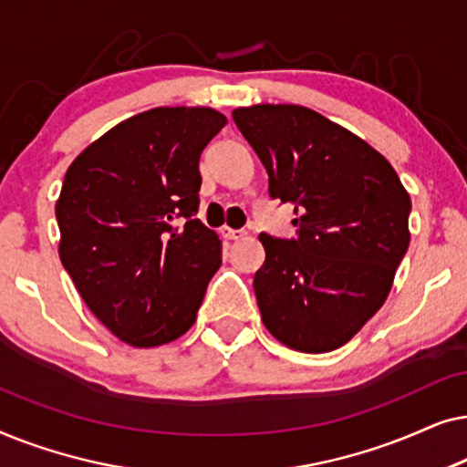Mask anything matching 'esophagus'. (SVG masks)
I'll list each match as a JSON object with an SVG mask.
<instances>
[{
	"label": "esophagus",
	"instance_id": "34e87169",
	"mask_svg": "<svg viewBox=\"0 0 467 467\" xmlns=\"http://www.w3.org/2000/svg\"><path fill=\"white\" fill-rule=\"evenodd\" d=\"M221 235L225 240H242L246 235L244 229H232V227H221Z\"/></svg>",
	"mask_w": 467,
	"mask_h": 467
}]
</instances>
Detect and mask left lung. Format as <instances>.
I'll return each mask as SVG.
<instances>
[{
	"label": "left lung",
	"mask_w": 467,
	"mask_h": 467,
	"mask_svg": "<svg viewBox=\"0 0 467 467\" xmlns=\"http://www.w3.org/2000/svg\"><path fill=\"white\" fill-rule=\"evenodd\" d=\"M232 117L264 163L267 193L297 214L296 238L259 235L264 325L302 353L340 348L391 291L410 242V195L380 152L310 108L259 104Z\"/></svg>",
	"instance_id": "obj_1"
}]
</instances>
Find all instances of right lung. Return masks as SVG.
Masks as SVG:
<instances>
[{"instance_id": "right-lung-1", "label": "right lung", "mask_w": 467, "mask_h": 467, "mask_svg": "<svg viewBox=\"0 0 467 467\" xmlns=\"http://www.w3.org/2000/svg\"><path fill=\"white\" fill-rule=\"evenodd\" d=\"M227 119L213 108H152L69 165L55 206L59 257L119 340L149 348L195 323L221 240L200 219V157Z\"/></svg>"}]
</instances>
